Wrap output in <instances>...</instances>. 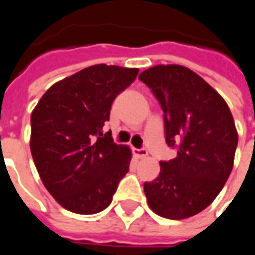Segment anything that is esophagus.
<instances>
[{
    "label": "esophagus",
    "instance_id": "34e87169",
    "mask_svg": "<svg viewBox=\"0 0 255 255\" xmlns=\"http://www.w3.org/2000/svg\"><path fill=\"white\" fill-rule=\"evenodd\" d=\"M133 154L136 158L147 157V150L146 149H133Z\"/></svg>",
    "mask_w": 255,
    "mask_h": 255
}]
</instances>
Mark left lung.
<instances>
[{"mask_svg": "<svg viewBox=\"0 0 255 255\" xmlns=\"http://www.w3.org/2000/svg\"><path fill=\"white\" fill-rule=\"evenodd\" d=\"M164 112L167 145L177 156L160 161V174L143 183L153 213L168 220L193 217L218 196L233 168L238 131L220 94L179 65H157L139 74Z\"/></svg>", "mask_w": 255, "mask_h": 255, "instance_id": "8db88e82", "label": "left lung"}]
</instances>
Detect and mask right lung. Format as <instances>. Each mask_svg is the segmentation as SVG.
Segmentation results:
<instances>
[{
	"label": "right lung",
	"instance_id": "add662e5",
	"mask_svg": "<svg viewBox=\"0 0 255 255\" xmlns=\"http://www.w3.org/2000/svg\"><path fill=\"white\" fill-rule=\"evenodd\" d=\"M138 69L95 65L66 77L42 95L31 113L30 150L47 190L76 214L109 206L129 168L131 150L103 132L116 97Z\"/></svg>",
	"mask_w": 255,
	"mask_h": 255
}]
</instances>
